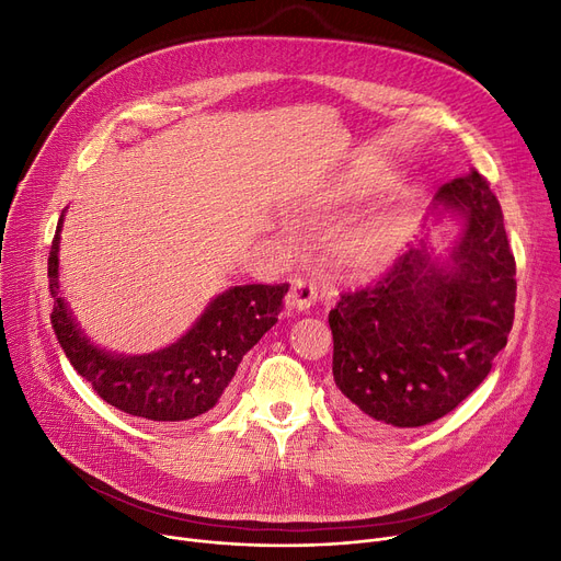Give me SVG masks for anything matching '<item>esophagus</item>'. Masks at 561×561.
Instances as JSON below:
<instances>
[{"instance_id":"1","label":"esophagus","mask_w":561,"mask_h":561,"mask_svg":"<svg viewBox=\"0 0 561 561\" xmlns=\"http://www.w3.org/2000/svg\"><path fill=\"white\" fill-rule=\"evenodd\" d=\"M318 298V286L313 279H307V277H293L290 282V293L286 298V305L298 309V311H305L309 309Z\"/></svg>"}]
</instances>
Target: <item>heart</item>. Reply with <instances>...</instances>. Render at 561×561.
<instances>
[{"mask_svg": "<svg viewBox=\"0 0 561 561\" xmlns=\"http://www.w3.org/2000/svg\"><path fill=\"white\" fill-rule=\"evenodd\" d=\"M398 248V216L393 209H381L364 220L345 239V256L352 265L373 271L385 265Z\"/></svg>", "mask_w": 561, "mask_h": 561, "instance_id": "obj_1", "label": "heart"}]
</instances>
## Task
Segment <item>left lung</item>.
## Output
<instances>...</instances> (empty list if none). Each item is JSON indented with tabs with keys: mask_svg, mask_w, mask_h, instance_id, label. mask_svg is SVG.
I'll list each match as a JSON object with an SVG mask.
<instances>
[{
	"mask_svg": "<svg viewBox=\"0 0 561 561\" xmlns=\"http://www.w3.org/2000/svg\"><path fill=\"white\" fill-rule=\"evenodd\" d=\"M461 218L450 261L411 248L330 311L334 398L362 430L421 427L473 393L514 325L516 261L503 209L473 170L440 186L434 209Z\"/></svg>",
	"mask_w": 561,
	"mask_h": 561,
	"instance_id": "left-lung-1",
	"label": "left lung"
}]
</instances>
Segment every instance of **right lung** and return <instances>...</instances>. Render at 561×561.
<instances>
[{"label":"right lung","instance_id":"right-lung-1","mask_svg":"<svg viewBox=\"0 0 561 561\" xmlns=\"http://www.w3.org/2000/svg\"><path fill=\"white\" fill-rule=\"evenodd\" d=\"M61 225L64 216L51 241L47 277L51 328L72 368L104 402L138 419L176 423L214 409L245 352L277 322L288 284L233 286L214 298L176 343L140 357L108 355L81 334L58 296Z\"/></svg>","mask_w":561,"mask_h":561}]
</instances>
